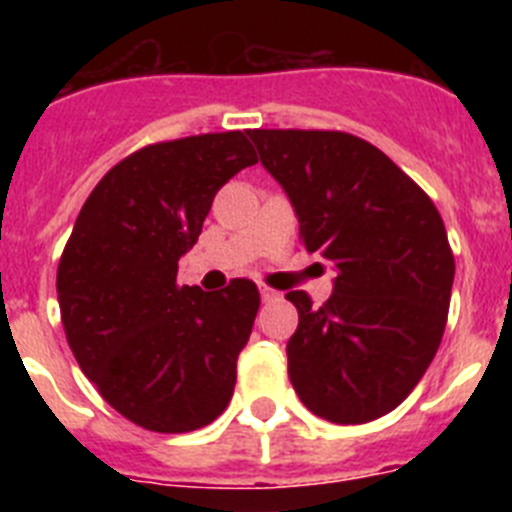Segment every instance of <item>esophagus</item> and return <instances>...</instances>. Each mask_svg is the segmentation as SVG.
Wrapping results in <instances>:
<instances>
[{"instance_id":"34e87169","label":"esophagus","mask_w":512,"mask_h":512,"mask_svg":"<svg viewBox=\"0 0 512 512\" xmlns=\"http://www.w3.org/2000/svg\"><path fill=\"white\" fill-rule=\"evenodd\" d=\"M259 292H261V300H264V302H271V300H277V297H279L277 289H271V287H261Z\"/></svg>"}]
</instances>
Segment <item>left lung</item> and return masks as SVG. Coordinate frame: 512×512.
I'll use <instances>...</instances> for the list:
<instances>
[{
    "label": "left lung",
    "mask_w": 512,
    "mask_h": 512,
    "mask_svg": "<svg viewBox=\"0 0 512 512\" xmlns=\"http://www.w3.org/2000/svg\"><path fill=\"white\" fill-rule=\"evenodd\" d=\"M300 220L307 253L336 269L333 295L300 312L287 343L302 405L369 423L413 392L441 346L454 253L431 197L372 143L341 130H248Z\"/></svg>",
    "instance_id": "8db88e82"
}]
</instances>
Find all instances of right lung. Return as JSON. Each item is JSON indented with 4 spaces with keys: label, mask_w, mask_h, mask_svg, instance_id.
I'll use <instances>...</instances> for the list:
<instances>
[{
    "label": "right lung",
    "mask_w": 512,
    "mask_h": 512,
    "mask_svg": "<svg viewBox=\"0 0 512 512\" xmlns=\"http://www.w3.org/2000/svg\"><path fill=\"white\" fill-rule=\"evenodd\" d=\"M253 164L241 130L140 148L102 176L63 248L66 341L99 395L146 431H197L233 397L259 289L179 287L176 271L217 189Z\"/></svg>",
    "instance_id": "right-lung-1"
}]
</instances>
